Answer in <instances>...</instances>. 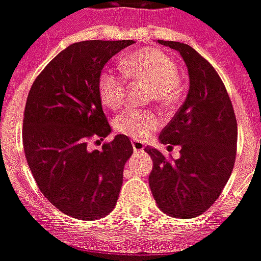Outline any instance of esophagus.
Masks as SVG:
<instances>
[{"label":"esophagus","instance_id":"1","mask_svg":"<svg viewBox=\"0 0 261 261\" xmlns=\"http://www.w3.org/2000/svg\"><path fill=\"white\" fill-rule=\"evenodd\" d=\"M131 145H133L134 153H143L144 151V143H141V141H133Z\"/></svg>","mask_w":261,"mask_h":261}]
</instances>
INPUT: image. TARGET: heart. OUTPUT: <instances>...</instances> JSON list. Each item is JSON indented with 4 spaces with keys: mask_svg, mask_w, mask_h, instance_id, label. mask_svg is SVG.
<instances>
[{
    "mask_svg": "<svg viewBox=\"0 0 261 261\" xmlns=\"http://www.w3.org/2000/svg\"><path fill=\"white\" fill-rule=\"evenodd\" d=\"M121 70L127 79L138 80L150 86V98L164 107L173 106L180 95L177 64L163 51L144 48L131 53L121 61ZM102 106L117 108L124 100V83L120 75L104 71L97 83ZM160 127L159 116L148 110H124L114 118V128L131 138L148 137Z\"/></svg>",
    "mask_w": 261,
    "mask_h": 261,
    "instance_id": "1",
    "label": "heart"
}]
</instances>
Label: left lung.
<instances>
[{
	"instance_id": "8db88e82",
	"label": "left lung",
	"mask_w": 261,
	"mask_h": 261,
	"mask_svg": "<svg viewBox=\"0 0 261 261\" xmlns=\"http://www.w3.org/2000/svg\"><path fill=\"white\" fill-rule=\"evenodd\" d=\"M159 44L175 49L189 71V94L173 120L161 131V144L180 145V159L167 161L154 147L148 184L157 207L175 219L204 213L219 198L236 160L237 121L226 87L216 70L190 45Z\"/></svg>"
}]
</instances>
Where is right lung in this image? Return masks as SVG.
I'll list each match as a JSON object with an SVG mask.
<instances>
[{
    "label": "right lung",
    "instance_id": "add662e5",
    "mask_svg": "<svg viewBox=\"0 0 261 261\" xmlns=\"http://www.w3.org/2000/svg\"><path fill=\"white\" fill-rule=\"evenodd\" d=\"M131 44H71L42 70L28 94L22 123L28 166L49 203L72 219H102L116 207L124 166L133 154L130 138L117 134L93 151L87 138H106L113 131L97 83L110 58Z\"/></svg>",
    "mask_w": 261,
    "mask_h": 261
}]
</instances>
